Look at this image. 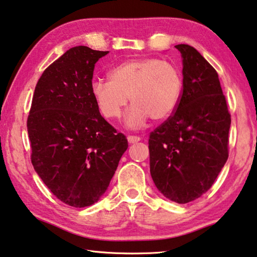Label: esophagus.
I'll return each mask as SVG.
<instances>
[{"instance_id": "1", "label": "esophagus", "mask_w": 257, "mask_h": 257, "mask_svg": "<svg viewBox=\"0 0 257 257\" xmlns=\"http://www.w3.org/2000/svg\"><path fill=\"white\" fill-rule=\"evenodd\" d=\"M141 140V138L140 137H137V136H128L127 137V141H128V144H137V142H139Z\"/></svg>"}]
</instances>
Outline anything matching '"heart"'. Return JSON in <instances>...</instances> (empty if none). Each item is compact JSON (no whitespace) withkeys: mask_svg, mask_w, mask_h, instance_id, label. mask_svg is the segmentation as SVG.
Here are the masks:
<instances>
[{"mask_svg":"<svg viewBox=\"0 0 257 257\" xmlns=\"http://www.w3.org/2000/svg\"><path fill=\"white\" fill-rule=\"evenodd\" d=\"M182 92V76L171 62L158 58H136L120 62L109 71V81L94 79L91 94L107 119L120 117L130 101L126 125L136 128L150 117L166 119L178 107Z\"/></svg>","mask_w":257,"mask_h":257,"instance_id":"obj_1","label":"heart"}]
</instances>
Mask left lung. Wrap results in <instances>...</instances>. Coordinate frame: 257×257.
Wrapping results in <instances>:
<instances>
[{
  "label": "left lung",
  "instance_id": "8db88e82",
  "mask_svg": "<svg viewBox=\"0 0 257 257\" xmlns=\"http://www.w3.org/2000/svg\"><path fill=\"white\" fill-rule=\"evenodd\" d=\"M183 89L174 112L150 133V174L178 204L199 198L213 186L229 156L231 115L216 70L188 44H178Z\"/></svg>",
  "mask_w": 257,
  "mask_h": 257
}]
</instances>
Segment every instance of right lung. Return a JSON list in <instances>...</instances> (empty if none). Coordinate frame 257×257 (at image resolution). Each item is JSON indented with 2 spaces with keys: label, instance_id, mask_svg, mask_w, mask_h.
<instances>
[{
  "label": "right lung",
  "instance_id": "obj_1",
  "mask_svg": "<svg viewBox=\"0 0 257 257\" xmlns=\"http://www.w3.org/2000/svg\"><path fill=\"white\" fill-rule=\"evenodd\" d=\"M108 52L83 45L66 51L42 74L29 110L34 170L73 207L100 199L128 147L124 134L100 115L91 94L95 62Z\"/></svg>",
  "mask_w": 257,
  "mask_h": 257
}]
</instances>
